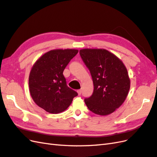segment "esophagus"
Masks as SVG:
<instances>
[{
    "instance_id": "1",
    "label": "esophagus",
    "mask_w": 157,
    "mask_h": 157,
    "mask_svg": "<svg viewBox=\"0 0 157 157\" xmlns=\"http://www.w3.org/2000/svg\"><path fill=\"white\" fill-rule=\"evenodd\" d=\"M78 95H80L82 94V90H78Z\"/></svg>"
}]
</instances>
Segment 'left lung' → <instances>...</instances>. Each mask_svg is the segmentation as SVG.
Masks as SVG:
<instances>
[{
    "label": "left lung",
    "instance_id": "8db88e82",
    "mask_svg": "<svg viewBox=\"0 0 157 157\" xmlns=\"http://www.w3.org/2000/svg\"><path fill=\"white\" fill-rule=\"evenodd\" d=\"M80 56L89 69L94 90L84 99L93 113L107 115L114 112L125 100L130 89V79L123 63L104 49H83Z\"/></svg>",
    "mask_w": 157,
    "mask_h": 157
}]
</instances>
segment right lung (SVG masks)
<instances>
[{
    "label": "right lung",
    "instance_id": "obj_1",
    "mask_svg": "<svg viewBox=\"0 0 157 157\" xmlns=\"http://www.w3.org/2000/svg\"><path fill=\"white\" fill-rule=\"evenodd\" d=\"M75 49L54 50L41 56L29 75L31 97L36 105L48 113L65 111L78 93L67 86L63 71L78 54Z\"/></svg>",
    "mask_w": 157,
    "mask_h": 157
}]
</instances>
